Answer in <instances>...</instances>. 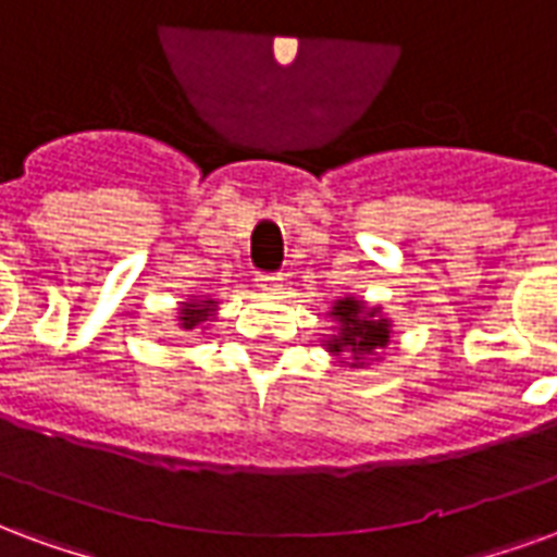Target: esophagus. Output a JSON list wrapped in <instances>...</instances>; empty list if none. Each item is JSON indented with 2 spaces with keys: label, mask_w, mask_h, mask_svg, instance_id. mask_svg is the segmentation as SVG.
Wrapping results in <instances>:
<instances>
[{
  "label": "esophagus",
  "mask_w": 557,
  "mask_h": 557,
  "mask_svg": "<svg viewBox=\"0 0 557 557\" xmlns=\"http://www.w3.org/2000/svg\"><path fill=\"white\" fill-rule=\"evenodd\" d=\"M258 287H261V294H282L284 290V282H282V275L278 273H261L258 275Z\"/></svg>",
  "instance_id": "esophagus-1"
}]
</instances>
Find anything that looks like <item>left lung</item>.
<instances>
[{
	"label": "left lung",
	"mask_w": 557,
	"mask_h": 557,
	"mask_svg": "<svg viewBox=\"0 0 557 557\" xmlns=\"http://www.w3.org/2000/svg\"><path fill=\"white\" fill-rule=\"evenodd\" d=\"M332 318L338 320V335H332L326 341V350L332 356H344L350 352V368H362L368 364L376 350H383L392 335V323L380 314V308L364 306L362 299L356 296H341L335 299V306L329 311Z\"/></svg>",
	"instance_id": "left-lung-1"
}]
</instances>
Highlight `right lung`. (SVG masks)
Listing matches in <instances>:
<instances>
[{
    "label": "right lung",
    "mask_w": 557,
    "mask_h": 557,
    "mask_svg": "<svg viewBox=\"0 0 557 557\" xmlns=\"http://www.w3.org/2000/svg\"><path fill=\"white\" fill-rule=\"evenodd\" d=\"M213 311H216V302L213 299H189V302H181V329H207V320H213Z\"/></svg>",
    "instance_id": "1"
}]
</instances>
